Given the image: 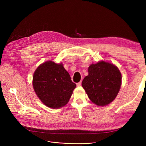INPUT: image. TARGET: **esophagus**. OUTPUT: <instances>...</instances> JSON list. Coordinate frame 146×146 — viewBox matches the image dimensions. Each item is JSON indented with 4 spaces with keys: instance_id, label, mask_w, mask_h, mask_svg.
<instances>
[{
    "instance_id": "34e87169",
    "label": "esophagus",
    "mask_w": 146,
    "mask_h": 146,
    "mask_svg": "<svg viewBox=\"0 0 146 146\" xmlns=\"http://www.w3.org/2000/svg\"><path fill=\"white\" fill-rule=\"evenodd\" d=\"M82 85V81H80V82H78L77 83V86H80Z\"/></svg>"
}]
</instances>
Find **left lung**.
I'll use <instances>...</instances> for the list:
<instances>
[{"label":"left lung","mask_w":146,"mask_h":146,"mask_svg":"<svg viewBox=\"0 0 146 146\" xmlns=\"http://www.w3.org/2000/svg\"><path fill=\"white\" fill-rule=\"evenodd\" d=\"M121 83L122 76L117 66L100 61L89 66L82 85L91 102L104 107L116 98Z\"/></svg>","instance_id":"obj_1"}]
</instances>
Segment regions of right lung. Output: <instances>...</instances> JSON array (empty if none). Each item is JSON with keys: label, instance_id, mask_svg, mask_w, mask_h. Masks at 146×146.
Returning <instances> with one entry per match:
<instances>
[{"label": "right lung", "instance_id": "add662e5", "mask_svg": "<svg viewBox=\"0 0 146 146\" xmlns=\"http://www.w3.org/2000/svg\"><path fill=\"white\" fill-rule=\"evenodd\" d=\"M33 86L38 98L47 107L60 108L68 103L76 84L62 63L47 61L35 70Z\"/></svg>", "mask_w": 146, "mask_h": 146}]
</instances>
